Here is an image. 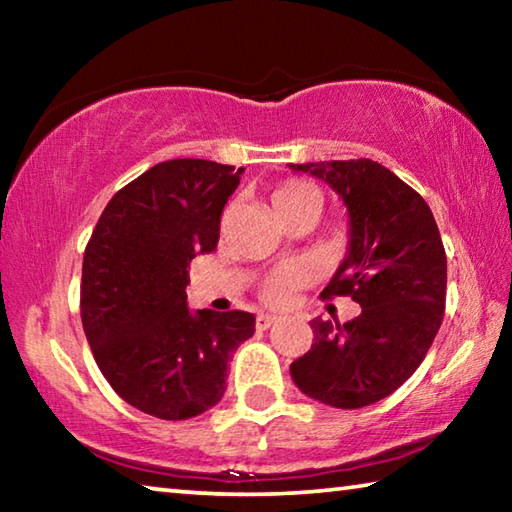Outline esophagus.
I'll return each instance as SVG.
<instances>
[{"instance_id": "obj_1", "label": "esophagus", "mask_w": 512, "mask_h": 512, "mask_svg": "<svg viewBox=\"0 0 512 512\" xmlns=\"http://www.w3.org/2000/svg\"><path fill=\"white\" fill-rule=\"evenodd\" d=\"M277 320H280V316H273V314H259L257 316V329H268L273 327Z\"/></svg>"}]
</instances>
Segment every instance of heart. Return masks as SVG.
<instances>
[{
	"mask_svg": "<svg viewBox=\"0 0 512 512\" xmlns=\"http://www.w3.org/2000/svg\"><path fill=\"white\" fill-rule=\"evenodd\" d=\"M307 192H311L307 185L289 183V185H284L280 189H275V192L271 194V203L273 205L275 203H282V201H287V198H291V196H300V194H307ZM302 280H305V273H302L300 268H296V266L284 268V271L277 273L273 280H271V287H268V298L275 300V302L284 300V298L289 296V291L296 287V284H300Z\"/></svg>",
	"mask_w": 512,
	"mask_h": 512,
	"instance_id": "1",
	"label": "heart"
}]
</instances>
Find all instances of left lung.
<instances>
[{
  "instance_id": "1",
  "label": "left lung",
  "mask_w": 512,
  "mask_h": 512,
  "mask_svg": "<svg viewBox=\"0 0 512 512\" xmlns=\"http://www.w3.org/2000/svg\"><path fill=\"white\" fill-rule=\"evenodd\" d=\"M323 180L348 212V248L323 296H352L348 323L311 320V350L291 379L311 400L361 409L397 391L436 339L445 311L447 257L424 198L372 160L289 164Z\"/></svg>"
}]
</instances>
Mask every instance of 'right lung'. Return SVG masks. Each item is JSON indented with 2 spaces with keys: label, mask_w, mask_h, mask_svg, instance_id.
I'll return each instance as SVG.
<instances>
[{
  "label": "right lung",
  "mask_w": 512,
  "mask_h": 512,
  "mask_svg": "<svg viewBox=\"0 0 512 512\" xmlns=\"http://www.w3.org/2000/svg\"><path fill=\"white\" fill-rule=\"evenodd\" d=\"M244 167L167 160L112 196L83 255L81 318L121 400L160 420L221 402L228 363L255 334L248 311L187 307V266L219 244Z\"/></svg>",
  "instance_id": "1"
}]
</instances>
